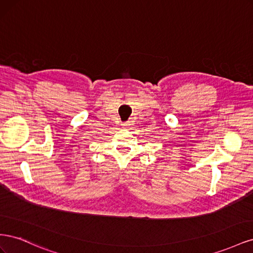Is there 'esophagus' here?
I'll return each mask as SVG.
<instances>
[{
	"mask_svg": "<svg viewBox=\"0 0 253 253\" xmlns=\"http://www.w3.org/2000/svg\"><path fill=\"white\" fill-rule=\"evenodd\" d=\"M122 126H124V127H127L128 124H127V122H125V124H122Z\"/></svg>",
	"mask_w": 253,
	"mask_h": 253,
	"instance_id": "34e87169",
	"label": "esophagus"
}]
</instances>
